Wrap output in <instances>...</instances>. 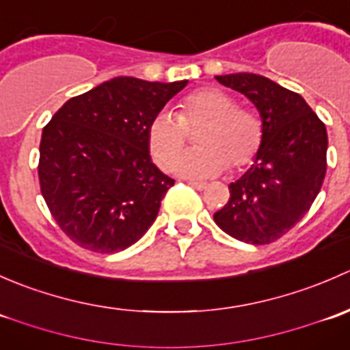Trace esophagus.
Listing matches in <instances>:
<instances>
[{
  "mask_svg": "<svg viewBox=\"0 0 350 350\" xmlns=\"http://www.w3.org/2000/svg\"><path fill=\"white\" fill-rule=\"evenodd\" d=\"M189 186H191V188L198 189V191H203V189L208 188L206 183H196V181H189Z\"/></svg>",
  "mask_w": 350,
  "mask_h": 350,
  "instance_id": "esophagus-1",
  "label": "esophagus"
}]
</instances>
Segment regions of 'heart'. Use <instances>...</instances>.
I'll use <instances>...</instances> for the list:
<instances>
[{
	"instance_id": "1",
	"label": "heart",
	"mask_w": 350,
	"mask_h": 350,
	"mask_svg": "<svg viewBox=\"0 0 350 350\" xmlns=\"http://www.w3.org/2000/svg\"><path fill=\"white\" fill-rule=\"evenodd\" d=\"M203 124L197 137L201 148L177 154L187 138L186 129ZM262 120L257 111L237 107V101L217 88H201L186 94L179 103L178 116L161 111L150 120L147 144L154 161L191 179L213 178L228 165L242 169L254 161L262 144Z\"/></svg>"
}]
</instances>
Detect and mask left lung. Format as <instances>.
<instances>
[{
  "instance_id": "obj_1",
  "label": "left lung",
  "mask_w": 350,
  "mask_h": 350,
  "mask_svg": "<svg viewBox=\"0 0 350 350\" xmlns=\"http://www.w3.org/2000/svg\"><path fill=\"white\" fill-rule=\"evenodd\" d=\"M254 103L262 120L252 165L230 183V200L215 224L245 243H271L306 215L327 171V129L305 100L259 74L215 76Z\"/></svg>"
}]
</instances>
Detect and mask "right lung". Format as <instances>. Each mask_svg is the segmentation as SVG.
<instances>
[{"label":"right lung","instance_id":"right-lung-1","mask_svg":"<svg viewBox=\"0 0 350 350\" xmlns=\"http://www.w3.org/2000/svg\"><path fill=\"white\" fill-rule=\"evenodd\" d=\"M188 81L113 77L70 98L44 126L40 191L62 232L113 254L144 237L174 179L150 159V120Z\"/></svg>","mask_w":350,"mask_h":350}]
</instances>
